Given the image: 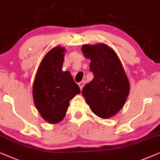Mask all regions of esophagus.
<instances>
[{"label": "esophagus", "instance_id": "esophagus-1", "mask_svg": "<svg viewBox=\"0 0 160 160\" xmlns=\"http://www.w3.org/2000/svg\"><path fill=\"white\" fill-rule=\"evenodd\" d=\"M79 86H80V89H82V88H83V86H84V85H85V82L84 81H81V82H79Z\"/></svg>", "mask_w": 160, "mask_h": 160}]
</instances>
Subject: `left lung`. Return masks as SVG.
Returning <instances> with one entry per match:
<instances>
[{
	"mask_svg": "<svg viewBox=\"0 0 160 160\" xmlns=\"http://www.w3.org/2000/svg\"><path fill=\"white\" fill-rule=\"evenodd\" d=\"M82 51L91 60L93 74V80L82 88V94L93 113L102 118H110L122 108L130 89L123 66L107 44H85Z\"/></svg>",
	"mask_w": 160,
	"mask_h": 160,
	"instance_id": "1",
	"label": "left lung"
}]
</instances>
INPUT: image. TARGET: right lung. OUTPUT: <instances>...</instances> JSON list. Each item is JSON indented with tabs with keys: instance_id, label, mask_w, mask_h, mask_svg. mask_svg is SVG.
Listing matches in <instances>:
<instances>
[{
	"instance_id": "add662e5",
	"label": "right lung",
	"mask_w": 160,
	"mask_h": 160,
	"mask_svg": "<svg viewBox=\"0 0 160 160\" xmlns=\"http://www.w3.org/2000/svg\"><path fill=\"white\" fill-rule=\"evenodd\" d=\"M64 48L50 50L38 68L33 86L34 103L44 120L57 123L65 116L69 101L80 93L69 72L62 71Z\"/></svg>"
}]
</instances>
